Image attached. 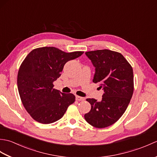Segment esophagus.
Masks as SVG:
<instances>
[{
	"label": "esophagus",
	"instance_id": "34e87169",
	"mask_svg": "<svg viewBox=\"0 0 157 157\" xmlns=\"http://www.w3.org/2000/svg\"><path fill=\"white\" fill-rule=\"evenodd\" d=\"M75 99H76V101H84V98L81 97V96H75Z\"/></svg>",
	"mask_w": 157,
	"mask_h": 157
}]
</instances>
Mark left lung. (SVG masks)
I'll return each instance as SVG.
<instances>
[{
  "instance_id": "left-lung-1",
  "label": "left lung",
  "mask_w": 157,
  "mask_h": 157,
  "mask_svg": "<svg viewBox=\"0 0 157 157\" xmlns=\"http://www.w3.org/2000/svg\"><path fill=\"white\" fill-rule=\"evenodd\" d=\"M95 67L92 82L104 93L101 101L87 98L91 109L84 115L89 124L105 128L114 124L128 108L134 92V73L131 65L121 53L103 49L86 52Z\"/></svg>"
}]
</instances>
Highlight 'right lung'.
<instances>
[{
	"label": "right lung",
	"instance_id": "obj_1",
	"mask_svg": "<svg viewBox=\"0 0 157 157\" xmlns=\"http://www.w3.org/2000/svg\"><path fill=\"white\" fill-rule=\"evenodd\" d=\"M84 51L65 52L55 47H40L29 53L19 67L17 88L22 104L35 121L48 124L64 115L75 96L55 89L65 63Z\"/></svg>",
	"mask_w": 157,
	"mask_h": 157
}]
</instances>
